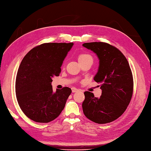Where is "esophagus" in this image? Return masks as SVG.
<instances>
[{
  "label": "esophagus",
  "instance_id": "obj_1",
  "mask_svg": "<svg viewBox=\"0 0 151 151\" xmlns=\"http://www.w3.org/2000/svg\"><path fill=\"white\" fill-rule=\"evenodd\" d=\"M71 90H72V92H73V93H75V92H77V91H78V89H76V88H73L72 89H71Z\"/></svg>",
  "mask_w": 151,
  "mask_h": 151
}]
</instances>
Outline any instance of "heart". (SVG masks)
Masks as SVG:
<instances>
[{
	"mask_svg": "<svg viewBox=\"0 0 151 151\" xmlns=\"http://www.w3.org/2000/svg\"><path fill=\"white\" fill-rule=\"evenodd\" d=\"M78 60L79 63H90L92 64L93 62V58L90 54H86V53H81L78 56Z\"/></svg>",
	"mask_w": 151,
	"mask_h": 151,
	"instance_id": "1",
	"label": "heart"
}]
</instances>
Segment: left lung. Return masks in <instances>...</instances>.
Returning <instances> with one entry per match:
<instances>
[{
    "label": "left lung",
    "instance_id": "8db88e82",
    "mask_svg": "<svg viewBox=\"0 0 151 151\" xmlns=\"http://www.w3.org/2000/svg\"><path fill=\"white\" fill-rule=\"evenodd\" d=\"M83 46L96 54L99 60L93 80L100 83L99 98L85 91L82 108L86 117L93 122H112L125 112L133 91V79L125 55L117 47L105 42H89Z\"/></svg>",
    "mask_w": 151,
    "mask_h": 151
}]
</instances>
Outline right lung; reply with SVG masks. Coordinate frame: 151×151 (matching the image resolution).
<instances>
[{
	"label": "right lung",
	"mask_w": 151,
	"mask_h": 151,
	"mask_svg": "<svg viewBox=\"0 0 151 151\" xmlns=\"http://www.w3.org/2000/svg\"><path fill=\"white\" fill-rule=\"evenodd\" d=\"M73 43H44L23 58L16 78V96L23 113L38 123H49L60 115L71 89L53 92L52 78L61 72L63 61Z\"/></svg>",
	"instance_id": "obj_1"
}]
</instances>
